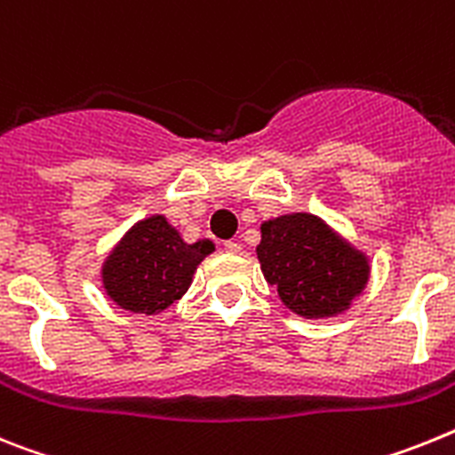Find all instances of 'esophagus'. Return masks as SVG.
Wrapping results in <instances>:
<instances>
[{
	"instance_id": "34e87169",
	"label": "esophagus",
	"mask_w": 455,
	"mask_h": 455,
	"mask_svg": "<svg viewBox=\"0 0 455 455\" xmlns=\"http://www.w3.org/2000/svg\"><path fill=\"white\" fill-rule=\"evenodd\" d=\"M224 251H228V254H240V251H243V244L227 240V243H224Z\"/></svg>"
}]
</instances>
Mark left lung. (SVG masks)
Segmentation results:
<instances>
[{
	"label": "left lung",
	"mask_w": 455,
	"mask_h": 455,
	"mask_svg": "<svg viewBox=\"0 0 455 455\" xmlns=\"http://www.w3.org/2000/svg\"><path fill=\"white\" fill-rule=\"evenodd\" d=\"M256 256L279 299L309 321L350 309L371 279L369 254L311 212H288L260 224Z\"/></svg>",
	"instance_id": "8db88e82"
}]
</instances>
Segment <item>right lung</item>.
Masks as SVG:
<instances>
[{"label": "right lung", "instance_id": "right-lung-1", "mask_svg": "<svg viewBox=\"0 0 455 455\" xmlns=\"http://www.w3.org/2000/svg\"><path fill=\"white\" fill-rule=\"evenodd\" d=\"M215 243H185L164 215L140 220L124 233L100 266L108 298L130 314L157 315L188 293L196 267Z\"/></svg>", "mask_w": 455, "mask_h": 455}]
</instances>
